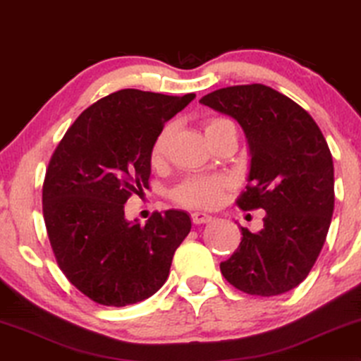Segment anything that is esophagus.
<instances>
[{"label": "esophagus", "mask_w": 361, "mask_h": 361, "mask_svg": "<svg viewBox=\"0 0 361 361\" xmlns=\"http://www.w3.org/2000/svg\"><path fill=\"white\" fill-rule=\"evenodd\" d=\"M211 219H213V216L200 213V211H196V213L191 214V221H193V224H204V223H209Z\"/></svg>", "instance_id": "esophagus-1"}]
</instances>
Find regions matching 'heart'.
Wrapping results in <instances>:
<instances>
[{
    "mask_svg": "<svg viewBox=\"0 0 361 361\" xmlns=\"http://www.w3.org/2000/svg\"><path fill=\"white\" fill-rule=\"evenodd\" d=\"M229 127H233V123L226 118H209L203 125L206 138L214 137L216 133ZM170 137L171 127L166 125L158 132L155 140H153L150 155H148V160H150V165L153 168L161 166L163 161H165ZM228 185L229 180L224 175L190 176L171 190V200L176 204L185 206V208H213L223 198V193L228 188Z\"/></svg>",
    "mask_w": 361,
    "mask_h": 361,
    "instance_id": "heart-1",
    "label": "heart"
}]
</instances>
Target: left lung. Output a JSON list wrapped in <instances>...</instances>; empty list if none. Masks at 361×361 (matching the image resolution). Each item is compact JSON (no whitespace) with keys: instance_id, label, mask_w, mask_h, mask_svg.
Returning a JSON list of instances; mask_svg holds the SVG:
<instances>
[{"instance_id":"left-lung-1","label":"left lung","mask_w":361,"mask_h":361,"mask_svg":"<svg viewBox=\"0 0 361 361\" xmlns=\"http://www.w3.org/2000/svg\"><path fill=\"white\" fill-rule=\"evenodd\" d=\"M236 118L246 133L251 170L238 198L244 211L264 209V228H241L239 247L219 269L251 295L292 290L309 276L334 214V160L309 112L267 85L218 89L200 100Z\"/></svg>"}]
</instances>
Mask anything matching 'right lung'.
I'll list each match as a JSON object with an SVG mask.
<instances>
[{
    "label": "right lung",
    "instance_id": "1",
    "mask_svg": "<svg viewBox=\"0 0 361 361\" xmlns=\"http://www.w3.org/2000/svg\"><path fill=\"white\" fill-rule=\"evenodd\" d=\"M195 97L122 89L85 109L52 153L42 185L47 238L67 281L100 305L152 297L188 236L185 211L153 213L140 226L125 219L123 204L150 190L152 143Z\"/></svg>",
    "mask_w": 361,
    "mask_h": 361
}]
</instances>
